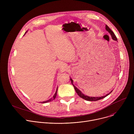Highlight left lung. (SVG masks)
Wrapping results in <instances>:
<instances>
[{"label":"left lung","instance_id":"left-lung-1","mask_svg":"<svg viewBox=\"0 0 134 134\" xmlns=\"http://www.w3.org/2000/svg\"><path fill=\"white\" fill-rule=\"evenodd\" d=\"M105 29L107 31H108L110 34H111V37L112 38V39L114 41H117V37L116 36L115 34H114V33L112 31V30L108 27V26H107V25H105ZM70 81H71V84H72L73 86L74 87V88L75 90V91L77 93V94L79 95V97H81V98L85 100H87V101H98V100H101V99H102L103 98H104L105 97H106L107 95H108L109 94L111 93V92L112 91H111V92L107 95H105V96H102V97H90L88 96H86V95L83 94L77 87H76L75 86H74L72 84V82H73V81L71 79H70Z\"/></svg>","mask_w":134,"mask_h":134}]
</instances>
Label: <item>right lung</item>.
<instances>
[{
    "instance_id": "1",
    "label": "right lung",
    "mask_w": 134,
    "mask_h": 134,
    "mask_svg": "<svg viewBox=\"0 0 134 134\" xmlns=\"http://www.w3.org/2000/svg\"><path fill=\"white\" fill-rule=\"evenodd\" d=\"M57 90H58V88H57V90H56V92H55V94H54V95H53V98H51V99H49V100H48V101H44V102H41V103H47V102H50V101H53L55 98V97H56V95H57Z\"/></svg>"
}]
</instances>
